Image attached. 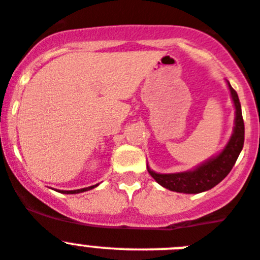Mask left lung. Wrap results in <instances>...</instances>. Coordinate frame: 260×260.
<instances>
[{"label":"left lung","instance_id":"8db88e82","mask_svg":"<svg viewBox=\"0 0 260 260\" xmlns=\"http://www.w3.org/2000/svg\"><path fill=\"white\" fill-rule=\"evenodd\" d=\"M227 84H229L230 92H231L232 101H234L235 110H236L235 111L236 116H235L234 133H232L231 138L227 142L224 149L217 156L210 157V159L204 161L203 164L198 166L192 171L160 174L151 171L147 167V172L150 173V176L159 185L171 191H176V192L200 193L217 186L234 168L237 157H239L240 152L242 150V146H244L245 127L241 113V104H240L237 92L232 88L229 81H227Z\"/></svg>","mask_w":260,"mask_h":260}]
</instances>
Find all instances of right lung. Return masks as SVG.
Masks as SVG:
<instances>
[{"mask_svg":"<svg viewBox=\"0 0 260 260\" xmlns=\"http://www.w3.org/2000/svg\"><path fill=\"white\" fill-rule=\"evenodd\" d=\"M96 186L99 185H94V186H89V187H86V188H81V190H72V191H60L61 193H79V192H84V191H88V190H92V188H94Z\"/></svg>","mask_w":260,"mask_h":260,"instance_id":"right-lung-1","label":"right lung"}]
</instances>
